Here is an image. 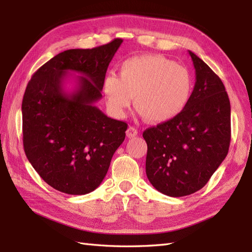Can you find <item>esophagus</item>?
I'll list each match as a JSON object with an SVG mask.
<instances>
[{"mask_svg":"<svg viewBox=\"0 0 252 252\" xmlns=\"http://www.w3.org/2000/svg\"><path fill=\"white\" fill-rule=\"evenodd\" d=\"M137 134H138V131H137L136 127H134V126L127 127V130H126V136L127 137H129V138L135 137Z\"/></svg>","mask_w":252,"mask_h":252,"instance_id":"1","label":"esophagus"}]
</instances>
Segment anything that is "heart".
Listing matches in <instances>:
<instances>
[{
	"instance_id": "b5f03b06",
	"label": "heart",
	"mask_w": 252,
	"mask_h": 252,
	"mask_svg": "<svg viewBox=\"0 0 252 252\" xmlns=\"http://www.w3.org/2000/svg\"><path fill=\"white\" fill-rule=\"evenodd\" d=\"M119 76L107 74L103 91L112 115L125 117L135 96L141 114L154 123L178 117L190 99L194 81L189 69L160 55H141L121 63Z\"/></svg>"
}]
</instances>
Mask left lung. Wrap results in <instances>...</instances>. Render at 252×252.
<instances>
[{"label": "left lung", "mask_w": 252, "mask_h": 252, "mask_svg": "<svg viewBox=\"0 0 252 252\" xmlns=\"http://www.w3.org/2000/svg\"><path fill=\"white\" fill-rule=\"evenodd\" d=\"M196 82L185 109L174 119L143 133L147 143L146 174L152 185L171 197L201 189L228 153L231 104L221 79L189 51Z\"/></svg>", "instance_id": "left-lung-1"}]
</instances>
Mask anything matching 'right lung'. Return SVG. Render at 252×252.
Instances as JSON below:
<instances>
[{
  "label": "right lung",
  "instance_id": "obj_1",
  "mask_svg": "<svg viewBox=\"0 0 252 252\" xmlns=\"http://www.w3.org/2000/svg\"><path fill=\"white\" fill-rule=\"evenodd\" d=\"M121 43L115 39L91 50L62 52L27 85L21 105L26 156L44 182L65 194L85 195L97 189L126 138V123L94 105ZM69 71L83 74L71 94L63 88Z\"/></svg>",
  "mask_w": 252,
  "mask_h": 252
}]
</instances>
